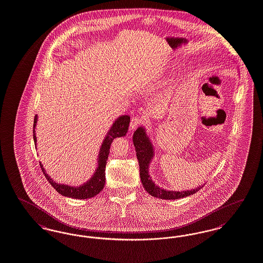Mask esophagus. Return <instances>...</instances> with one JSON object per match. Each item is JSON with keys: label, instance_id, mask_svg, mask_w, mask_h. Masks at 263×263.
I'll use <instances>...</instances> for the list:
<instances>
[{"label": "esophagus", "instance_id": "1", "mask_svg": "<svg viewBox=\"0 0 263 263\" xmlns=\"http://www.w3.org/2000/svg\"><path fill=\"white\" fill-rule=\"evenodd\" d=\"M144 123V119L141 117H133L130 122V130H134L137 127Z\"/></svg>", "mask_w": 263, "mask_h": 263}]
</instances>
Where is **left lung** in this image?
I'll list each match as a JSON object with an SVG mask.
<instances>
[{
    "instance_id": "8db88e82",
    "label": "left lung",
    "mask_w": 263,
    "mask_h": 263,
    "mask_svg": "<svg viewBox=\"0 0 263 263\" xmlns=\"http://www.w3.org/2000/svg\"><path fill=\"white\" fill-rule=\"evenodd\" d=\"M133 144L135 146L137 158L139 161L140 177H141L142 184L151 196L158 199H162V200H178L181 198L189 197L203 187L202 185V186H199L196 189L180 191V192L159 188L158 185L155 184V182L152 180V177L148 174L149 163L154 158V147L144 127H139L134 132Z\"/></svg>"
}]
</instances>
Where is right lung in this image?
Segmentation results:
<instances>
[{
  "mask_svg": "<svg viewBox=\"0 0 263 263\" xmlns=\"http://www.w3.org/2000/svg\"><path fill=\"white\" fill-rule=\"evenodd\" d=\"M36 123H37V116H35L34 117V125H33V139H34L35 147H36V142H37V138L35 135ZM129 123H130V116H119L114 122L112 126L110 127L109 131L107 132L105 140L100 148L99 156H98L99 157L98 158V167L95 170L94 175L90 178L89 181H87L86 183L79 187H73V186L55 183L53 179L46 173V170L44 169L42 163L40 162V166L42 169L43 173L47 180L50 182V184L53 186V189L64 197L73 198V199H78V200L90 199V198L95 197L96 195H98L102 190L104 189V186H105V164H106V160H107L108 155H109L110 145L116 138L126 135Z\"/></svg>",
  "mask_w": 263,
  "mask_h": 263,
  "instance_id": "add662e5",
  "label": "right lung"
}]
</instances>
